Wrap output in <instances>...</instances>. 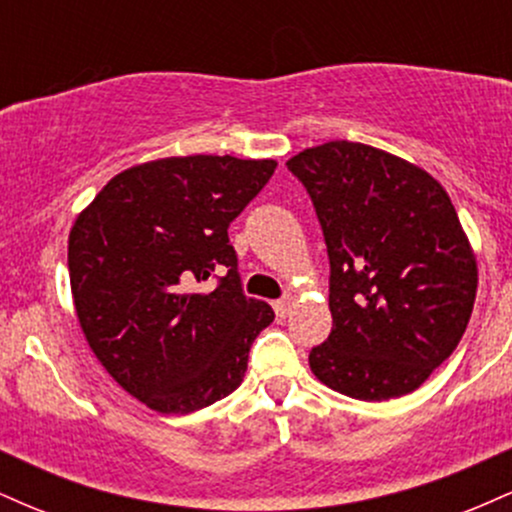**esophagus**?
Here are the masks:
<instances>
[{"mask_svg": "<svg viewBox=\"0 0 512 512\" xmlns=\"http://www.w3.org/2000/svg\"><path fill=\"white\" fill-rule=\"evenodd\" d=\"M291 305H293V298L291 296H284V298H279V301L274 303V310H276V315L279 317H286L291 313Z\"/></svg>", "mask_w": 512, "mask_h": 512, "instance_id": "obj_1", "label": "esophagus"}]
</instances>
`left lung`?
<instances>
[{
    "mask_svg": "<svg viewBox=\"0 0 512 512\" xmlns=\"http://www.w3.org/2000/svg\"><path fill=\"white\" fill-rule=\"evenodd\" d=\"M330 257L332 332L308 361L320 383L383 402L414 392L460 344L477 260L426 170L358 142L293 156Z\"/></svg>",
    "mask_w": 512,
    "mask_h": 512,
    "instance_id": "left-lung-1",
    "label": "left lung"
}]
</instances>
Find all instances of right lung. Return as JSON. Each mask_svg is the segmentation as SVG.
<instances>
[{
  "label": "right lung",
  "mask_w": 512,
  "mask_h": 512,
  "mask_svg": "<svg viewBox=\"0 0 512 512\" xmlns=\"http://www.w3.org/2000/svg\"><path fill=\"white\" fill-rule=\"evenodd\" d=\"M276 161L173 156L115 175L69 233V281L91 351L129 395L190 414L243 383L274 320L243 293L228 226ZM217 279L197 294V283Z\"/></svg>",
  "instance_id": "obj_1"
}]
</instances>
